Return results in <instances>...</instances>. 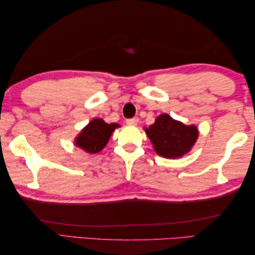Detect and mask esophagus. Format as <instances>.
Instances as JSON below:
<instances>
[{"instance_id": "1", "label": "esophagus", "mask_w": 255, "mask_h": 255, "mask_svg": "<svg viewBox=\"0 0 255 255\" xmlns=\"http://www.w3.org/2000/svg\"><path fill=\"white\" fill-rule=\"evenodd\" d=\"M137 122H139V119H136V118H134V119H128L127 120V124L128 125H136Z\"/></svg>"}]
</instances>
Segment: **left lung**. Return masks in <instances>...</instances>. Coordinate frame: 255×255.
Instances as JSON below:
<instances>
[{
    "mask_svg": "<svg viewBox=\"0 0 255 255\" xmlns=\"http://www.w3.org/2000/svg\"><path fill=\"white\" fill-rule=\"evenodd\" d=\"M158 155L169 159L184 156L193 147L199 136L195 125H185L170 118L168 114H161L155 123L144 128Z\"/></svg>",
    "mask_w": 255,
    "mask_h": 255,
    "instance_id": "1",
    "label": "left lung"
}]
</instances>
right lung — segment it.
<instances>
[{"instance_id": "1", "label": "right lung", "mask_w": 255, "mask_h": 255, "mask_svg": "<svg viewBox=\"0 0 255 255\" xmlns=\"http://www.w3.org/2000/svg\"><path fill=\"white\" fill-rule=\"evenodd\" d=\"M116 128H120L118 123L107 124L102 119H94L79 133L74 144L88 153H97L107 144Z\"/></svg>"}]
</instances>
